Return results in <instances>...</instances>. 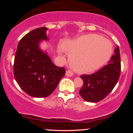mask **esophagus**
Segmentation results:
<instances>
[{"instance_id":"34e87169","label":"esophagus","mask_w":133,"mask_h":133,"mask_svg":"<svg viewBox=\"0 0 133 133\" xmlns=\"http://www.w3.org/2000/svg\"><path fill=\"white\" fill-rule=\"evenodd\" d=\"M65 75L69 76V77H72V76L74 75V73H73V72L71 70H67L66 72H65Z\"/></svg>"}]
</instances>
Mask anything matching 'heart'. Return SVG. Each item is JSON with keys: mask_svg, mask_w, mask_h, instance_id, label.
I'll return each mask as SVG.
<instances>
[{"mask_svg": "<svg viewBox=\"0 0 133 133\" xmlns=\"http://www.w3.org/2000/svg\"><path fill=\"white\" fill-rule=\"evenodd\" d=\"M63 49L68 52L70 61L76 71L91 72L109 60L112 45L109 41L96 34H89L65 42Z\"/></svg>", "mask_w": 133, "mask_h": 133, "instance_id": "obj_1", "label": "heart"}]
</instances>
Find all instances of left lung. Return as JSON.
Returning <instances> with one entry per match:
<instances>
[{
  "instance_id": "left-lung-1",
  "label": "left lung",
  "mask_w": 133,
  "mask_h": 133,
  "mask_svg": "<svg viewBox=\"0 0 133 133\" xmlns=\"http://www.w3.org/2000/svg\"><path fill=\"white\" fill-rule=\"evenodd\" d=\"M120 73V52L117 46L108 64L92 74H82L80 76L83 81V86L79 91V94L86 101H101L114 89Z\"/></svg>"
}]
</instances>
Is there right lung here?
<instances>
[{
  "mask_svg": "<svg viewBox=\"0 0 133 133\" xmlns=\"http://www.w3.org/2000/svg\"><path fill=\"white\" fill-rule=\"evenodd\" d=\"M46 27L36 29L19 41L14 63V75L21 88L32 97H47L54 92L64 76V68L56 66L39 49V43L47 40Z\"/></svg>",
  "mask_w": 133,
  "mask_h": 133,
  "instance_id": "add662e5",
  "label": "right lung"
}]
</instances>
